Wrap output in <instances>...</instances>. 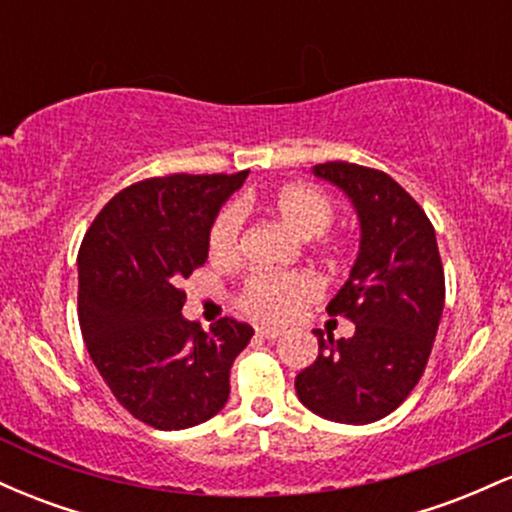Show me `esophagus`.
Masks as SVG:
<instances>
[{
	"label": "esophagus",
	"instance_id": "1",
	"mask_svg": "<svg viewBox=\"0 0 512 512\" xmlns=\"http://www.w3.org/2000/svg\"><path fill=\"white\" fill-rule=\"evenodd\" d=\"M257 337L262 339H279L281 337V330H276V327H257Z\"/></svg>",
	"mask_w": 512,
	"mask_h": 512
}]
</instances>
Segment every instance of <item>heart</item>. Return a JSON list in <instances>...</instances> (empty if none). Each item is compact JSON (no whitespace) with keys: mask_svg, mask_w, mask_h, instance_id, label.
<instances>
[{"mask_svg":"<svg viewBox=\"0 0 512 512\" xmlns=\"http://www.w3.org/2000/svg\"><path fill=\"white\" fill-rule=\"evenodd\" d=\"M267 209L296 236H322L334 221V202L305 182H291L267 199ZM240 207H226L209 228V257L216 264L236 262L240 250ZM320 296V281L310 272H257L238 291V308L255 320L284 322Z\"/></svg>","mask_w":512,"mask_h":512,"instance_id":"heart-1","label":"heart"}]
</instances>
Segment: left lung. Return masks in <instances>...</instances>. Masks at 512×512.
<instances>
[{
  "mask_svg": "<svg viewBox=\"0 0 512 512\" xmlns=\"http://www.w3.org/2000/svg\"><path fill=\"white\" fill-rule=\"evenodd\" d=\"M313 173L344 190L361 219L356 264L327 305L356 332L334 339L315 330L320 354L296 375V392L322 419L373 424L409 397L431 356L445 303L436 231L383 170L327 161Z\"/></svg>",
  "mask_w": 512,
  "mask_h": 512,
  "instance_id": "left-lung-1",
  "label": "left lung"
}]
</instances>
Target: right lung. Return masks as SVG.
Here are the masks:
<instances>
[{"label":"right lung","instance_id":"right-lung-1","mask_svg":"<svg viewBox=\"0 0 512 512\" xmlns=\"http://www.w3.org/2000/svg\"><path fill=\"white\" fill-rule=\"evenodd\" d=\"M248 178L168 175L125 187L79 248V325L88 356L134 419L180 431L219 414L250 325L221 317L204 332L182 317V279L207 262L209 228Z\"/></svg>","mask_w":512,"mask_h":512}]
</instances>
